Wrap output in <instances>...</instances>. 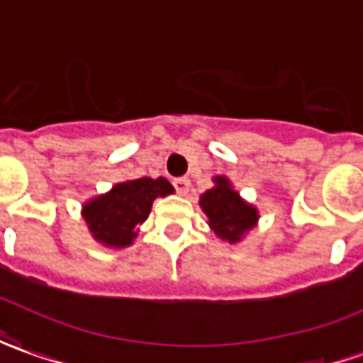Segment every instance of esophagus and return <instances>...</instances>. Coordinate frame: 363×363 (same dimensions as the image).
Wrapping results in <instances>:
<instances>
[{
	"instance_id": "1",
	"label": "esophagus",
	"mask_w": 363,
	"mask_h": 363,
	"mask_svg": "<svg viewBox=\"0 0 363 363\" xmlns=\"http://www.w3.org/2000/svg\"><path fill=\"white\" fill-rule=\"evenodd\" d=\"M172 184H174L177 192H179V194H182V196H184V194L189 192V189H191V181H189V179H184V177H182V179H174V181H172Z\"/></svg>"
}]
</instances>
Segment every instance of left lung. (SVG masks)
<instances>
[{
  "label": "left lung",
  "mask_w": 363,
  "mask_h": 363,
  "mask_svg": "<svg viewBox=\"0 0 363 363\" xmlns=\"http://www.w3.org/2000/svg\"><path fill=\"white\" fill-rule=\"evenodd\" d=\"M214 186L202 192L199 204L208 218V226L223 242L238 244L258 224V208L246 202L233 186L228 177L218 174L213 179Z\"/></svg>",
  "instance_id": "left-lung-1"
}]
</instances>
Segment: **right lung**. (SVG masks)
I'll return each mask as SVG.
<instances>
[{
    "label": "right lung",
    "instance_id": "obj_1",
    "mask_svg": "<svg viewBox=\"0 0 363 363\" xmlns=\"http://www.w3.org/2000/svg\"><path fill=\"white\" fill-rule=\"evenodd\" d=\"M174 189L167 179H133L113 184V189L83 202L81 216L91 236L107 248H127L139 234V224L149 218L152 202L169 196Z\"/></svg>",
    "mask_w": 363,
    "mask_h": 363
}]
</instances>
